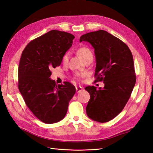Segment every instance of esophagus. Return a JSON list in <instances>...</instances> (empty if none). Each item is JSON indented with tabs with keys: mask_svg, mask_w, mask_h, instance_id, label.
<instances>
[{
	"mask_svg": "<svg viewBox=\"0 0 153 153\" xmlns=\"http://www.w3.org/2000/svg\"><path fill=\"white\" fill-rule=\"evenodd\" d=\"M83 89H84V88L80 87V86L76 87V91L77 92H81V91L83 90Z\"/></svg>",
	"mask_w": 153,
	"mask_h": 153,
	"instance_id": "obj_1",
	"label": "esophagus"
}]
</instances>
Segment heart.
<instances>
[{
  "label": "heart",
  "mask_w": 153,
  "mask_h": 153,
  "mask_svg": "<svg viewBox=\"0 0 153 153\" xmlns=\"http://www.w3.org/2000/svg\"><path fill=\"white\" fill-rule=\"evenodd\" d=\"M78 54L84 60V61L86 59L89 57H92V53L91 50L87 47H82L79 48L77 50ZM69 59V53L67 52L64 53L62 57V62L64 64H66Z\"/></svg>",
  "instance_id": "heart-1"
}]
</instances>
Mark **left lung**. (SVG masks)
I'll list each match as a JSON object with an SVG mask.
<instances>
[{"instance_id": "left-lung-1", "label": "left lung", "mask_w": 153, "mask_h": 153, "mask_svg": "<svg viewBox=\"0 0 153 153\" xmlns=\"http://www.w3.org/2000/svg\"><path fill=\"white\" fill-rule=\"evenodd\" d=\"M82 41L89 42L94 49V82L105 84L98 90L94 86L85 88L91 96L86 113L93 121L108 122L123 110L135 85L133 55L126 44L105 30L82 35Z\"/></svg>"}]
</instances>
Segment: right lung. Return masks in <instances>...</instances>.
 Segmentation results:
<instances>
[{"label": "right lung", "mask_w": 153, "mask_h": 153, "mask_svg": "<svg viewBox=\"0 0 153 153\" xmlns=\"http://www.w3.org/2000/svg\"><path fill=\"white\" fill-rule=\"evenodd\" d=\"M75 36L52 30L31 41L23 51L18 66V89L28 108L46 124L65 117L69 101L75 94L71 83L57 85L50 69L61 65Z\"/></svg>", "instance_id": "add662e5"}]
</instances>
